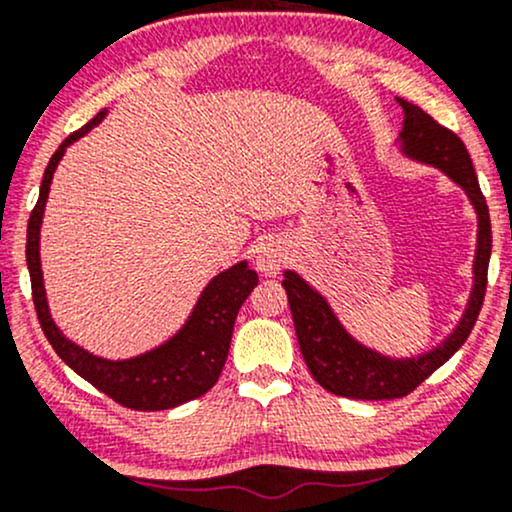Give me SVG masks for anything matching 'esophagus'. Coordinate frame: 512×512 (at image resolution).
Here are the masks:
<instances>
[{"label":"esophagus","instance_id":"34e87169","mask_svg":"<svg viewBox=\"0 0 512 512\" xmlns=\"http://www.w3.org/2000/svg\"><path fill=\"white\" fill-rule=\"evenodd\" d=\"M286 260H289V250H286V245L276 238L264 240L260 248H257V255H255L257 269L267 276L279 274L281 269H284Z\"/></svg>","mask_w":512,"mask_h":512}]
</instances>
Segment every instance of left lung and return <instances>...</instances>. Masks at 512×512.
Here are the masks:
<instances>
[{
    "instance_id": "1",
    "label": "left lung",
    "mask_w": 512,
    "mask_h": 512,
    "mask_svg": "<svg viewBox=\"0 0 512 512\" xmlns=\"http://www.w3.org/2000/svg\"><path fill=\"white\" fill-rule=\"evenodd\" d=\"M404 108V129L402 144L411 158H419L424 163H433L450 175L457 185L467 190L474 209L479 214V248L477 262H474V291L469 298V308L464 313L457 330L445 339L438 349L419 358L407 361H392L375 351L366 349L339 325L330 305L320 293H315L298 274L286 272L281 286L289 296L293 325H296L298 346L308 363L313 378L325 387L327 392L349 399H397L414 392L433 370L443 366L460 346L467 342L474 322L481 313L486 296V279H489L491 260V216L486 197L481 195V187L474 173L472 158L467 146L455 132L443 127L424 113L419 105L402 101Z\"/></svg>"
}]
</instances>
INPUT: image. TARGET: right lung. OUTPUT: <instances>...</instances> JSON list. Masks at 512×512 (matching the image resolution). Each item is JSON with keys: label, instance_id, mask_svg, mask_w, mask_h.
Listing matches in <instances>:
<instances>
[{"label": "right lung", "instance_id": "obj_1", "mask_svg": "<svg viewBox=\"0 0 512 512\" xmlns=\"http://www.w3.org/2000/svg\"><path fill=\"white\" fill-rule=\"evenodd\" d=\"M103 117L105 110H101L81 129H76L74 134H69L60 144V149L52 154L48 168H45L38 202H35L31 219H28L26 236V262L28 272H31L33 305L40 327H43L45 337H48L52 349L57 351V356L96 390H101L103 395L115 399L117 404L134 411L173 409L178 404L190 402V399L202 397L219 380L228 356V346H231L238 310L245 303V298L250 296V291L257 286V274L248 269L245 262L221 272L216 279H211V284L199 296L190 320L170 342L144 356L129 358V361H105V358L88 354L81 346L62 337V332L57 330L50 317L48 301H45L38 252L40 223H43L52 173H55L57 163L64 156V149L76 142L81 134H86L93 125H98Z\"/></svg>", "mask_w": 512, "mask_h": 512}]
</instances>
